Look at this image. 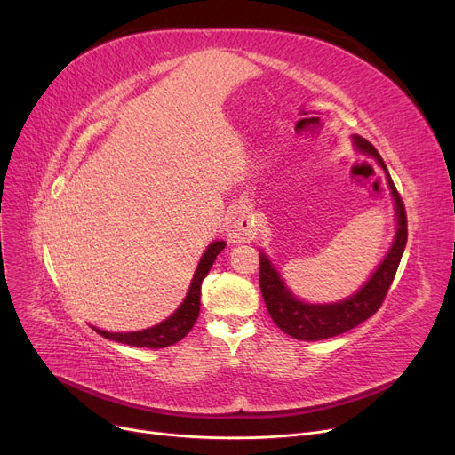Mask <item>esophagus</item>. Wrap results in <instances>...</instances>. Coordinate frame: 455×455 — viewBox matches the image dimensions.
Masks as SVG:
<instances>
[{
    "label": "esophagus",
    "mask_w": 455,
    "mask_h": 455,
    "mask_svg": "<svg viewBox=\"0 0 455 455\" xmlns=\"http://www.w3.org/2000/svg\"><path fill=\"white\" fill-rule=\"evenodd\" d=\"M256 230L258 228H256L254 215L245 204H240L230 213L228 223H227V237L230 243L235 245V243H245L254 240Z\"/></svg>",
    "instance_id": "obj_1"
}]
</instances>
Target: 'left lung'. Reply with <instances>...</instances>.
Here are the masks:
<instances>
[{"mask_svg": "<svg viewBox=\"0 0 455 455\" xmlns=\"http://www.w3.org/2000/svg\"><path fill=\"white\" fill-rule=\"evenodd\" d=\"M352 146L357 155L374 158L386 175L395 206V237L389 251L381 258L360 290L343 300L323 304L299 299L288 288V283L282 278L267 252L259 249V290L261 295H264L267 312L282 331L300 341H321L339 336V333L355 328L374 315L381 302H384L387 290L391 288L405 249V242H408V221H405L403 203L393 184L386 162L381 160L379 153L362 136L352 134Z\"/></svg>", "mask_w": 455, "mask_h": 455, "instance_id": "left-lung-1", "label": "left lung"}]
</instances>
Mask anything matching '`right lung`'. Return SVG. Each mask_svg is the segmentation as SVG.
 Here are the masks:
<instances>
[{
	"mask_svg": "<svg viewBox=\"0 0 455 455\" xmlns=\"http://www.w3.org/2000/svg\"><path fill=\"white\" fill-rule=\"evenodd\" d=\"M225 242L223 240H215L212 242L206 251L203 252L199 266L194 273V278H191V283L188 288V293L184 297V300L180 302V306L175 309V312L164 319L162 323L151 326V328H143V330H136V331H107L101 328L92 326V330H95L103 336L105 339L116 341V343H124V345H131V347H143V348H164L175 345L177 341H180L182 338L188 336V331L191 330V326L196 324L197 317H199V309H201V283L206 278L210 267L213 266L215 258L225 249Z\"/></svg>",
	"mask_w": 455,
	"mask_h": 455,
	"instance_id": "1",
	"label": "right lung"
}]
</instances>
